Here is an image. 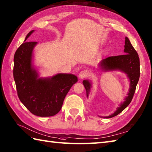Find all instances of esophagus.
<instances>
[{
  "label": "esophagus",
  "mask_w": 152,
  "mask_h": 152,
  "mask_svg": "<svg viewBox=\"0 0 152 152\" xmlns=\"http://www.w3.org/2000/svg\"><path fill=\"white\" fill-rule=\"evenodd\" d=\"M87 76H88V72L86 70H82L78 75V77L80 79H83L85 77H86Z\"/></svg>",
  "instance_id": "obj_1"
}]
</instances>
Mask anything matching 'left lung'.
Instances as JSON below:
<instances>
[{
	"label": "left lung",
	"mask_w": 152,
	"mask_h": 152,
	"mask_svg": "<svg viewBox=\"0 0 152 152\" xmlns=\"http://www.w3.org/2000/svg\"><path fill=\"white\" fill-rule=\"evenodd\" d=\"M124 54L109 56L104 59L100 63L102 69L106 70H120L127 74L130 81V88L128 96L126 98L125 101L120 107L117 108L113 114L106 116L105 118H112L119 113L128 106L132 102L133 95L135 94L136 86L140 77V61L139 55L135 49L130 43L129 39L126 37L124 45ZM83 84L86 89L87 96L88 97L91 90V83L88 80H83Z\"/></svg>",
	"instance_id": "obj_1"
}]
</instances>
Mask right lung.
Instances as JSON below:
<instances>
[{"mask_svg": "<svg viewBox=\"0 0 152 152\" xmlns=\"http://www.w3.org/2000/svg\"><path fill=\"white\" fill-rule=\"evenodd\" d=\"M34 31L28 34L15 53L13 77L17 95L24 106L36 116H52L61 110L66 94L77 78L70 74L38 78L37 72L31 65L33 49L37 42H25Z\"/></svg>", "mask_w": 152, "mask_h": 152, "instance_id": "1", "label": "right lung"}]
</instances>
